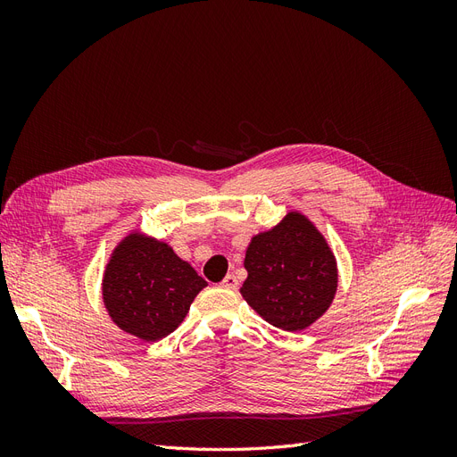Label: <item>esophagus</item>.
Listing matches in <instances>:
<instances>
[{
    "label": "esophagus",
    "mask_w": 457,
    "mask_h": 457,
    "mask_svg": "<svg viewBox=\"0 0 457 457\" xmlns=\"http://www.w3.org/2000/svg\"><path fill=\"white\" fill-rule=\"evenodd\" d=\"M220 286H223L225 289H237L238 287V278L234 274H227L223 282H220Z\"/></svg>",
    "instance_id": "obj_1"
}]
</instances>
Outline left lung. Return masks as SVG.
I'll list each match as a JSON object with an SVG mask.
<instances>
[{"instance_id":"8db88e82","label":"left lung","mask_w":457,"mask_h":457,"mask_svg":"<svg viewBox=\"0 0 457 457\" xmlns=\"http://www.w3.org/2000/svg\"><path fill=\"white\" fill-rule=\"evenodd\" d=\"M247 278L242 297L261 318L286 331H301L334 301L337 265L311 220L289 212L278 225L259 232L245 250Z\"/></svg>"}]
</instances>
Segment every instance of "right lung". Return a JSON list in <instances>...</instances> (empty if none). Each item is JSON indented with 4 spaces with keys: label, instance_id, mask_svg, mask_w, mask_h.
<instances>
[{
    "label": "right lung",
    "instance_id": "1",
    "mask_svg": "<svg viewBox=\"0 0 457 457\" xmlns=\"http://www.w3.org/2000/svg\"><path fill=\"white\" fill-rule=\"evenodd\" d=\"M207 282L171 247L133 232L110 257L103 299L112 322L143 341H158L185 320Z\"/></svg>",
    "mask_w": 457,
    "mask_h": 457
}]
</instances>
